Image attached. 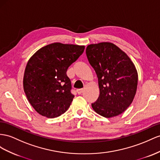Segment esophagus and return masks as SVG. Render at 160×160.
Here are the masks:
<instances>
[{
  "mask_svg": "<svg viewBox=\"0 0 160 160\" xmlns=\"http://www.w3.org/2000/svg\"><path fill=\"white\" fill-rule=\"evenodd\" d=\"M83 91H84V90L83 89H78L77 90V92L79 94V95H80V94H82L83 92Z\"/></svg>",
  "mask_w": 160,
  "mask_h": 160,
  "instance_id": "esophagus-1",
  "label": "esophagus"
}]
</instances>
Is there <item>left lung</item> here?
Instances as JSON below:
<instances>
[{
  "instance_id": "obj_1",
  "label": "left lung",
  "mask_w": 160,
  "mask_h": 160,
  "mask_svg": "<svg viewBox=\"0 0 160 160\" xmlns=\"http://www.w3.org/2000/svg\"><path fill=\"white\" fill-rule=\"evenodd\" d=\"M86 53L98 78L100 94L92 103L96 113L105 118L122 113L137 92L138 73L125 52L112 42L88 45Z\"/></svg>"
}]
</instances>
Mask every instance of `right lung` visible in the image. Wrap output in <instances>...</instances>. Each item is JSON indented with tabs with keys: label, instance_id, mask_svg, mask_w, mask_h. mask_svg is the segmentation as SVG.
<instances>
[{
	"label": "right lung",
	"instance_id": "obj_1",
	"mask_svg": "<svg viewBox=\"0 0 160 160\" xmlns=\"http://www.w3.org/2000/svg\"><path fill=\"white\" fill-rule=\"evenodd\" d=\"M84 46L55 42L43 47L28 60L23 75V90L28 101L41 116H60L74 95L68 68L82 54Z\"/></svg>",
	"mask_w": 160,
	"mask_h": 160
}]
</instances>
